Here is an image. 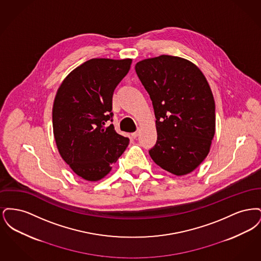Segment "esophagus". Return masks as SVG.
Returning <instances> with one entry per match:
<instances>
[{"label":"esophagus","mask_w":261,"mask_h":261,"mask_svg":"<svg viewBox=\"0 0 261 261\" xmlns=\"http://www.w3.org/2000/svg\"><path fill=\"white\" fill-rule=\"evenodd\" d=\"M131 136H132V138H134V139L137 138V137H138V131H136V132H133V133L131 134Z\"/></svg>","instance_id":"1"}]
</instances>
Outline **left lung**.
Here are the masks:
<instances>
[{
    "mask_svg": "<svg viewBox=\"0 0 261 261\" xmlns=\"http://www.w3.org/2000/svg\"><path fill=\"white\" fill-rule=\"evenodd\" d=\"M135 70L156 118L150 158L170 173L192 172L206 158L215 133V103L204 75L194 63L166 55L138 62Z\"/></svg>",
    "mask_w": 261,
    "mask_h": 261,
    "instance_id": "8db88e82",
    "label": "left lung"
}]
</instances>
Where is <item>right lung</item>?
Masks as SVG:
<instances>
[{
	"label": "right lung",
	"instance_id": "add662e5",
	"mask_svg": "<svg viewBox=\"0 0 261 261\" xmlns=\"http://www.w3.org/2000/svg\"><path fill=\"white\" fill-rule=\"evenodd\" d=\"M131 63L130 59L87 61L67 75L55 98L57 147L74 173L87 181L103 178L129 144V138L106 123L113 120V92Z\"/></svg>",
	"mask_w": 261,
	"mask_h": 261
}]
</instances>
